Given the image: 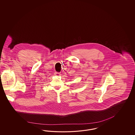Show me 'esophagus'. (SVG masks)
Instances as JSON below:
<instances>
[{"mask_svg":"<svg viewBox=\"0 0 135 135\" xmlns=\"http://www.w3.org/2000/svg\"><path fill=\"white\" fill-rule=\"evenodd\" d=\"M55 75L56 76H58V77L60 76L61 75L60 73H58V72H55Z\"/></svg>","mask_w":135,"mask_h":135,"instance_id":"obj_1","label":"esophagus"}]
</instances>
